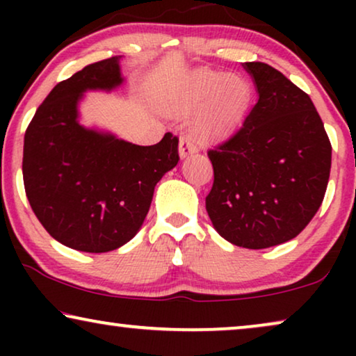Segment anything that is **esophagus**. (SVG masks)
Returning a JSON list of instances; mask_svg holds the SVG:
<instances>
[{
	"mask_svg": "<svg viewBox=\"0 0 356 356\" xmlns=\"http://www.w3.org/2000/svg\"><path fill=\"white\" fill-rule=\"evenodd\" d=\"M194 152H196V145H194L189 139L181 138V140H179V157L184 159Z\"/></svg>",
	"mask_w": 356,
	"mask_h": 356,
	"instance_id": "obj_1",
	"label": "esophagus"
}]
</instances>
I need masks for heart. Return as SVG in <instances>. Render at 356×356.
Here are the masks:
<instances>
[{
    "instance_id": "obj_1",
    "label": "heart",
    "mask_w": 356,
    "mask_h": 356,
    "mask_svg": "<svg viewBox=\"0 0 356 356\" xmlns=\"http://www.w3.org/2000/svg\"><path fill=\"white\" fill-rule=\"evenodd\" d=\"M250 99V86L241 77L197 71L165 94L162 108L168 113H183L206 102L194 123V134L202 143H209L227 136L240 123Z\"/></svg>"
}]
</instances>
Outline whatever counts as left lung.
Returning a JSON list of instances; mask_svg holds the SVG:
<instances>
[{
    "mask_svg": "<svg viewBox=\"0 0 356 356\" xmlns=\"http://www.w3.org/2000/svg\"><path fill=\"white\" fill-rule=\"evenodd\" d=\"M243 66L259 99L241 128L207 152L213 184L206 209L227 241L262 250L295 238L316 216L332 147L308 94L266 63Z\"/></svg>",
    "mask_w": 356,
    "mask_h": 356,
    "instance_id": "8db88e82",
    "label": "left lung"
}]
</instances>
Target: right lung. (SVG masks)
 I'll return each instance as SVG.
<instances>
[{
    "mask_svg": "<svg viewBox=\"0 0 356 356\" xmlns=\"http://www.w3.org/2000/svg\"><path fill=\"white\" fill-rule=\"evenodd\" d=\"M121 56L94 63L53 87L24 136L22 177L33 213L61 245L106 252L143 227L154 189L178 163V138L136 145L79 123L87 90L123 84Z\"/></svg>",
    "mask_w": 356,
    "mask_h": 356,
    "instance_id": "obj_1",
    "label": "right lung"
}]
</instances>
